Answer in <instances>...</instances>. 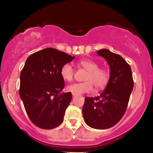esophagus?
Wrapping results in <instances>:
<instances>
[{
	"instance_id": "34e87169",
	"label": "esophagus",
	"mask_w": 153,
	"mask_h": 153,
	"mask_svg": "<svg viewBox=\"0 0 153 153\" xmlns=\"http://www.w3.org/2000/svg\"><path fill=\"white\" fill-rule=\"evenodd\" d=\"M72 95H73V97H75V96H76L77 94H76V93H72Z\"/></svg>"
}]
</instances>
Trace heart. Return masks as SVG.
<instances>
[{
	"label": "heart",
	"instance_id": "1",
	"mask_svg": "<svg viewBox=\"0 0 153 153\" xmlns=\"http://www.w3.org/2000/svg\"><path fill=\"white\" fill-rule=\"evenodd\" d=\"M80 66L88 71L84 77L85 82H76L67 87L68 91L76 94L88 93L92 91L93 86L97 90L102 89L108 81V72L103 69H99V65L91 59H82L79 62ZM74 71L70 64L63 65L61 69V76L64 80L71 81L74 77Z\"/></svg>",
	"mask_w": 153,
	"mask_h": 153
}]
</instances>
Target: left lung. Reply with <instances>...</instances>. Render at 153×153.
Returning <instances> with one entry per match:
<instances>
[{"label": "left lung", "instance_id": "left-lung-1", "mask_svg": "<svg viewBox=\"0 0 153 153\" xmlns=\"http://www.w3.org/2000/svg\"><path fill=\"white\" fill-rule=\"evenodd\" d=\"M97 53L109 65L110 77L100 96L85 98L82 114L88 126L105 129L114 126L122 118L132 92L134 81L131 67L122 56L106 48Z\"/></svg>", "mask_w": 153, "mask_h": 153}]
</instances>
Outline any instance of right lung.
I'll return each mask as SVG.
<instances>
[{
	"instance_id": "1",
	"label": "right lung",
	"mask_w": 153,
	"mask_h": 153,
	"mask_svg": "<svg viewBox=\"0 0 153 153\" xmlns=\"http://www.w3.org/2000/svg\"><path fill=\"white\" fill-rule=\"evenodd\" d=\"M75 56L53 48H46L28 56L20 74L19 96L32 122L42 129L61 125L71 92L61 93L65 82L63 65Z\"/></svg>"
}]
</instances>
